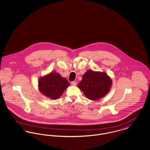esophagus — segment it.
<instances>
[{"mask_svg":"<svg viewBox=\"0 0 150 150\" xmlns=\"http://www.w3.org/2000/svg\"><path fill=\"white\" fill-rule=\"evenodd\" d=\"M72 86H75L77 85V83L76 81H72L71 82Z\"/></svg>","mask_w":150,"mask_h":150,"instance_id":"34e87169","label":"esophagus"}]
</instances>
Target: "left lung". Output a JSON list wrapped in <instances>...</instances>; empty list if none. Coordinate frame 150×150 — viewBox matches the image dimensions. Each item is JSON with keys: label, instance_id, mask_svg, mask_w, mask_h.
Here are the masks:
<instances>
[{"label": "left lung", "instance_id": "1", "mask_svg": "<svg viewBox=\"0 0 150 150\" xmlns=\"http://www.w3.org/2000/svg\"><path fill=\"white\" fill-rule=\"evenodd\" d=\"M112 79L105 72L88 70L78 85L86 97L97 100L105 97L112 86Z\"/></svg>", "mask_w": 150, "mask_h": 150}]
</instances>
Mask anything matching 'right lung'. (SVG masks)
<instances>
[{
	"mask_svg": "<svg viewBox=\"0 0 150 150\" xmlns=\"http://www.w3.org/2000/svg\"><path fill=\"white\" fill-rule=\"evenodd\" d=\"M70 86L67 80L56 72H51L39 78L38 88L40 93L52 100H57Z\"/></svg>",
	"mask_w": 150,
	"mask_h": 150,
	"instance_id": "add662e5",
	"label": "right lung"
}]
</instances>
